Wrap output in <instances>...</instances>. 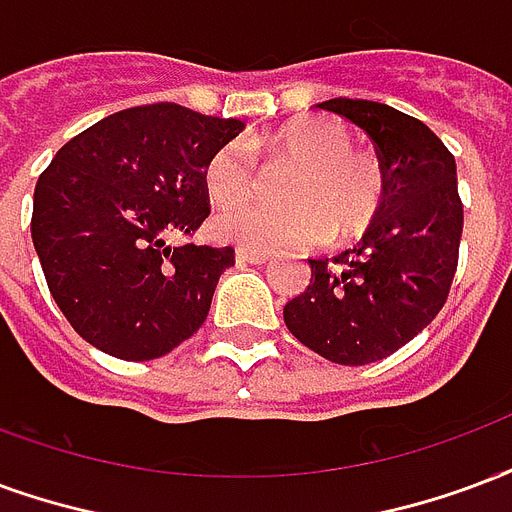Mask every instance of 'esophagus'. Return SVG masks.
<instances>
[{"mask_svg":"<svg viewBox=\"0 0 512 512\" xmlns=\"http://www.w3.org/2000/svg\"><path fill=\"white\" fill-rule=\"evenodd\" d=\"M236 260H238V263H252V266H263V263H268V260H271V255H266V252H257V249H244V246H238Z\"/></svg>","mask_w":512,"mask_h":512,"instance_id":"esophagus-1","label":"esophagus"}]
</instances>
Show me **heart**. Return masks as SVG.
Instances as JSON below:
<instances>
[{
	"mask_svg": "<svg viewBox=\"0 0 512 512\" xmlns=\"http://www.w3.org/2000/svg\"><path fill=\"white\" fill-rule=\"evenodd\" d=\"M219 146L206 162V192L214 206H227L214 217V236L230 244L276 252L306 249L325 238H350L380 211L385 179L380 162L352 151V132L331 116L295 119L268 135ZM258 159H285L299 165L286 188L287 209L236 207L254 194Z\"/></svg>",
	"mask_w": 512,
	"mask_h": 512,
	"instance_id": "heart-1",
	"label": "heart"
}]
</instances>
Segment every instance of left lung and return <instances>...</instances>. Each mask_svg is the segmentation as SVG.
Wrapping results in <instances>:
<instances>
[{"label": "left lung", "instance_id": "1", "mask_svg": "<svg viewBox=\"0 0 512 512\" xmlns=\"http://www.w3.org/2000/svg\"><path fill=\"white\" fill-rule=\"evenodd\" d=\"M317 108L372 138L385 192L358 246L309 260L312 282L285 306V325L328 361L363 366L404 347L448 301L464 227L456 160L423 121L391 105L336 97Z\"/></svg>", "mask_w": 512, "mask_h": 512}]
</instances>
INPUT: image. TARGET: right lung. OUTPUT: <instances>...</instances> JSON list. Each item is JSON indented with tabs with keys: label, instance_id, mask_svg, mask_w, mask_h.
Segmentation results:
<instances>
[{
	"label": "right lung",
	"instance_id": "obj_1",
	"mask_svg": "<svg viewBox=\"0 0 512 512\" xmlns=\"http://www.w3.org/2000/svg\"><path fill=\"white\" fill-rule=\"evenodd\" d=\"M244 124L154 102L67 140L34 187L32 241L78 336L121 361L160 358L206 323L233 249L168 244L208 217L206 162Z\"/></svg>",
	"mask_w": 512,
	"mask_h": 512
}]
</instances>
